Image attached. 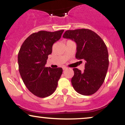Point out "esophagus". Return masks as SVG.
I'll use <instances>...</instances> for the list:
<instances>
[{
	"label": "esophagus",
	"instance_id": "1",
	"mask_svg": "<svg viewBox=\"0 0 125 125\" xmlns=\"http://www.w3.org/2000/svg\"><path fill=\"white\" fill-rule=\"evenodd\" d=\"M62 69H63V70H66V69H67V67H66V66H63Z\"/></svg>",
	"mask_w": 125,
	"mask_h": 125
}]
</instances>
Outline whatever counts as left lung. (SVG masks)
I'll list each match as a JSON object with an SVG mask.
<instances>
[{
    "instance_id": "obj_1",
    "label": "left lung",
    "mask_w": 125,
    "mask_h": 125,
    "mask_svg": "<svg viewBox=\"0 0 125 125\" xmlns=\"http://www.w3.org/2000/svg\"><path fill=\"white\" fill-rule=\"evenodd\" d=\"M63 38L76 43V58L86 61L83 72L73 68L71 82L74 90L83 95L96 93L104 82L109 67L107 49L97 34L87 29L66 31Z\"/></svg>"
}]
</instances>
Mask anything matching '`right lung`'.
I'll return each mask as SVG.
<instances>
[{
  "instance_id": "right-lung-1",
  "label": "right lung",
  "mask_w": 125,
  "mask_h": 125,
  "mask_svg": "<svg viewBox=\"0 0 125 125\" xmlns=\"http://www.w3.org/2000/svg\"><path fill=\"white\" fill-rule=\"evenodd\" d=\"M64 30L41 31L33 33L21 44L18 53L19 71L28 90L39 97L51 95L56 89L63 72L61 67H46L52 46L59 41Z\"/></svg>"
}]
</instances>
